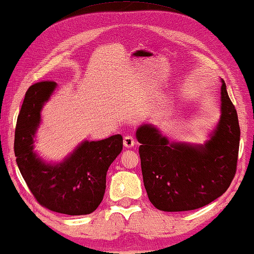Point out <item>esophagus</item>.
<instances>
[{"label": "esophagus", "instance_id": "esophagus-1", "mask_svg": "<svg viewBox=\"0 0 254 254\" xmlns=\"http://www.w3.org/2000/svg\"><path fill=\"white\" fill-rule=\"evenodd\" d=\"M135 143H136V142H135L134 137L130 136V135H127V136L124 137V145L126 148H133Z\"/></svg>", "mask_w": 254, "mask_h": 254}]
</instances>
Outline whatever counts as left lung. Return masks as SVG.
Returning a JSON list of instances; mask_svg holds the SVG:
<instances>
[{"label": "left lung", "mask_w": 254, "mask_h": 254, "mask_svg": "<svg viewBox=\"0 0 254 254\" xmlns=\"http://www.w3.org/2000/svg\"><path fill=\"white\" fill-rule=\"evenodd\" d=\"M221 82V117L203 144L170 142L151 124L137 128L144 187L159 210L187 211L206 206L234 179L241 129L227 85Z\"/></svg>", "instance_id": "obj_1"}]
</instances>
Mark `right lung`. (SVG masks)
I'll use <instances>...</instances> for the list:
<instances>
[{"instance_id":"right-lung-1","label":"right lung","mask_w":254,"mask_h":254,"mask_svg":"<svg viewBox=\"0 0 254 254\" xmlns=\"http://www.w3.org/2000/svg\"><path fill=\"white\" fill-rule=\"evenodd\" d=\"M55 82H39L25 93L15 130V156L26 185L41 206L60 214H91L102 202L106 172L123 150V136L83 141L60 163L44 161L34 150L41 110Z\"/></svg>"}]
</instances>
